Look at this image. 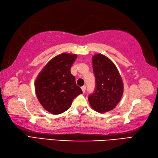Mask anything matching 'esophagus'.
I'll return each instance as SVG.
<instances>
[{
	"instance_id": "34e87169",
	"label": "esophagus",
	"mask_w": 158,
	"mask_h": 158,
	"mask_svg": "<svg viewBox=\"0 0 158 158\" xmlns=\"http://www.w3.org/2000/svg\"><path fill=\"white\" fill-rule=\"evenodd\" d=\"M81 89H82V92H83V93H85V91H86V86H82Z\"/></svg>"
}]
</instances>
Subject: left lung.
Instances as JSON below:
<instances>
[{
  "instance_id": "obj_1",
  "label": "left lung",
  "mask_w": 158,
  "mask_h": 158,
  "mask_svg": "<svg viewBox=\"0 0 158 158\" xmlns=\"http://www.w3.org/2000/svg\"><path fill=\"white\" fill-rule=\"evenodd\" d=\"M93 69L95 77V89L89 96L93 110L99 113L112 110L122 98L123 84L113 62L102 54L93 56Z\"/></svg>"
}]
</instances>
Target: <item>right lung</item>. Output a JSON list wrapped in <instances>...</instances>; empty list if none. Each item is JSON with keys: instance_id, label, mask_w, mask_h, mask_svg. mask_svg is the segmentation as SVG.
Masks as SVG:
<instances>
[{"instance_id": "right-lung-1", "label": "right lung", "mask_w": 158, "mask_h": 158, "mask_svg": "<svg viewBox=\"0 0 158 158\" xmlns=\"http://www.w3.org/2000/svg\"><path fill=\"white\" fill-rule=\"evenodd\" d=\"M76 54L63 53L48 62L35 80L37 98L45 110L53 114L70 108L73 99L82 93L70 72Z\"/></svg>"}]
</instances>
